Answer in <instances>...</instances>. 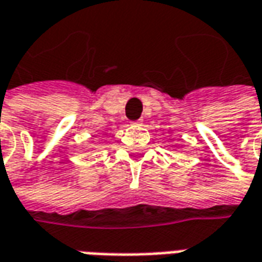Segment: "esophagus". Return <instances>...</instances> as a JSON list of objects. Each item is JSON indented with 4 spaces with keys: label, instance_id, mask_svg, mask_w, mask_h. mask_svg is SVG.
<instances>
[{
    "label": "esophagus",
    "instance_id": "obj_1",
    "mask_svg": "<svg viewBox=\"0 0 262 262\" xmlns=\"http://www.w3.org/2000/svg\"><path fill=\"white\" fill-rule=\"evenodd\" d=\"M142 123V120H136V122H133L132 125H140Z\"/></svg>",
    "mask_w": 262,
    "mask_h": 262
}]
</instances>
